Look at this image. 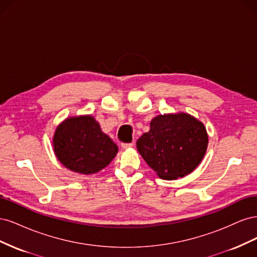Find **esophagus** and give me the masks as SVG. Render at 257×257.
<instances>
[{
    "mask_svg": "<svg viewBox=\"0 0 257 257\" xmlns=\"http://www.w3.org/2000/svg\"><path fill=\"white\" fill-rule=\"evenodd\" d=\"M121 147H122V149H128V148L133 147V144H132V143H122Z\"/></svg>",
    "mask_w": 257,
    "mask_h": 257,
    "instance_id": "34e87169",
    "label": "esophagus"
}]
</instances>
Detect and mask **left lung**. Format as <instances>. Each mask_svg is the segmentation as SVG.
I'll return each instance as SVG.
<instances>
[{"instance_id": "obj_1", "label": "left lung", "mask_w": 257, "mask_h": 257, "mask_svg": "<svg viewBox=\"0 0 257 257\" xmlns=\"http://www.w3.org/2000/svg\"><path fill=\"white\" fill-rule=\"evenodd\" d=\"M136 145L160 178L173 180L199 165L207 150L208 135L204 124L188 113L161 114L151 121L150 131Z\"/></svg>"}]
</instances>
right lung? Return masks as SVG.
Returning a JSON list of instances; mask_svg holds the SVG:
<instances>
[{"mask_svg": "<svg viewBox=\"0 0 257 257\" xmlns=\"http://www.w3.org/2000/svg\"><path fill=\"white\" fill-rule=\"evenodd\" d=\"M53 148L66 168L84 175L106 167L118 152V146L91 115L66 119L56 131Z\"/></svg>", "mask_w": 257, "mask_h": 257, "instance_id": "right-lung-1", "label": "right lung"}]
</instances>
